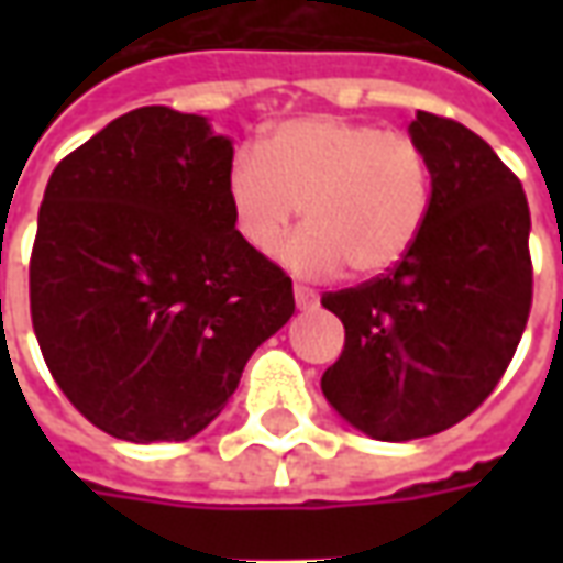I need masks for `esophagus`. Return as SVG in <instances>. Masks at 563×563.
Masks as SVG:
<instances>
[{"instance_id":"obj_1","label":"esophagus","mask_w":563,"mask_h":563,"mask_svg":"<svg viewBox=\"0 0 563 563\" xmlns=\"http://www.w3.org/2000/svg\"><path fill=\"white\" fill-rule=\"evenodd\" d=\"M295 305H298V310H313L319 305V295L307 286H295Z\"/></svg>"}]
</instances>
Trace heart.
<instances>
[{"label": "heart", "mask_w": 563, "mask_h": 563, "mask_svg": "<svg viewBox=\"0 0 563 563\" xmlns=\"http://www.w3.org/2000/svg\"><path fill=\"white\" fill-rule=\"evenodd\" d=\"M225 196L234 229L258 256L277 253L305 213L307 229L280 250L286 268L301 277H334L343 268L379 277L422 238L434 168L410 132L310 114L271 129L262 150H241Z\"/></svg>", "instance_id": "b5f03b06"}]
</instances>
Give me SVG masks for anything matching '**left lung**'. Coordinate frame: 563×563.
<instances>
[{
    "mask_svg": "<svg viewBox=\"0 0 563 563\" xmlns=\"http://www.w3.org/2000/svg\"><path fill=\"white\" fill-rule=\"evenodd\" d=\"M434 168L413 253L383 277L322 295L346 329L322 395L374 440L446 431L495 391L531 313V210L519 177L476 132L416 111Z\"/></svg>",
    "mask_w": 563,
    "mask_h": 563,
    "instance_id": "obj_1",
    "label": "left lung"
}]
</instances>
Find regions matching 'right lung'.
I'll return each instance as SVG.
<instances>
[{
	"label": "right lung",
	"mask_w": 563,
	"mask_h": 563,
	"mask_svg": "<svg viewBox=\"0 0 563 563\" xmlns=\"http://www.w3.org/2000/svg\"><path fill=\"white\" fill-rule=\"evenodd\" d=\"M232 156L205 117L150 104L47 180L32 329L56 386L117 440L196 437L295 313L292 280L234 229Z\"/></svg>",
	"instance_id": "obj_1"
}]
</instances>
